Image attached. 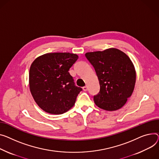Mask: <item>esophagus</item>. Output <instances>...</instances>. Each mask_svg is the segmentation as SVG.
<instances>
[{"label":"esophagus","instance_id":"esophagus-1","mask_svg":"<svg viewBox=\"0 0 159 159\" xmlns=\"http://www.w3.org/2000/svg\"><path fill=\"white\" fill-rule=\"evenodd\" d=\"M88 86H85L84 87H83V90L84 91H86L87 90H88Z\"/></svg>","mask_w":159,"mask_h":159}]
</instances>
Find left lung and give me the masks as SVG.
<instances>
[{
  "label": "left lung",
  "mask_w": 159,
  "mask_h": 159,
  "mask_svg": "<svg viewBox=\"0 0 159 159\" xmlns=\"http://www.w3.org/2000/svg\"><path fill=\"white\" fill-rule=\"evenodd\" d=\"M85 56L100 83V92L93 98L95 104L105 111L120 109L134 89L136 72L133 62L125 53L115 48L87 52Z\"/></svg>",
  "instance_id": "1"
}]
</instances>
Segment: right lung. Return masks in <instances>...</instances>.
<instances>
[{
    "label": "right lung",
    "instance_id": "obj_1",
    "mask_svg": "<svg viewBox=\"0 0 159 159\" xmlns=\"http://www.w3.org/2000/svg\"><path fill=\"white\" fill-rule=\"evenodd\" d=\"M79 56L69 52L47 53L38 57L29 70V88L34 101L46 112L61 114L75 105L82 90L68 72Z\"/></svg>",
    "mask_w": 159,
    "mask_h": 159
}]
</instances>
